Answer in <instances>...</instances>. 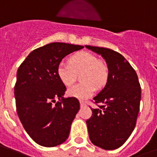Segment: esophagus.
Masks as SVG:
<instances>
[{
    "label": "esophagus",
    "mask_w": 157,
    "mask_h": 157,
    "mask_svg": "<svg viewBox=\"0 0 157 157\" xmlns=\"http://www.w3.org/2000/svg\"><path fill=\"white\" fill-rule=\"evenodd\" d=\"M80 104H81V107H85L86 106V102H84V101H80Z\"/></svg>",
    "instance_id": "esophagus-1"
}]
</instances>
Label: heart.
<instances>
[{"instance_id":"obj_1","label":"heart","mask_w":157,"mask_h":157,"mask_svg":"<svg viewBox=\"0 0 157 157\" xmlns=\"http://www.w3.org/2000/svg\"><path fill=\"white\" fill-rule=\"evenodd\" d=\"M69 63H60L57 68L59 80L67 86H71L76 79V74L81 75L82 83L72 86L67 90L70 97L77 99H86L95 90V86H103L107 79V67L98 58L88 52L75 54L69 60Z\"/></svg>"}]
</instances>
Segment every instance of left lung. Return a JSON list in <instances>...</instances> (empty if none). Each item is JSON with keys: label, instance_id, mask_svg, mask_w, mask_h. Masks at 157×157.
I'll return each instance as SVG.
<instances>
[{"label": "left lung", "instance_id": "1", "mask_svg": "<svg viewBox=\"0 0 157 157\" xmlns=\"http://www.w3.org/2000/svg\"><path fill=\"white\" fill-rule=\"evenodd\" d=\"M101 55L108 68L104 88L94 98L98 108L86 121L92 144L114 150L125 143L134 130L139 112L141 87L136 71L124 56L114 50L85 45Z\"/></svg>", "mask_w": 157, "mask_h": 157}]
</instances>
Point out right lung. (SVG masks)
I'll return each mask as SVG.
<instances>
[{"label": "right lung", "instance_id": "obj_1", "mask_svg": "<svg viewBox=\"0 0 157 157\" xmlns=\"http://www.w3.org/2000/svg\"><path fill=\"white\" fill-rule=\"evenodd\" d=\"M83 48L50 43L31 52L18 67L14 86L17 113L26 132L40 146H58L68 138L80 103L72 97L63 98L67 89L57 68L64 57ZM57 99L60 102L53 105Z\"/></svg>", "mask_w": 157, "mask_h": 157}]
</instances>
